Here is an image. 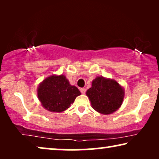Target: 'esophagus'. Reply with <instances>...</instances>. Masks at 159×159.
Here are the masks:
<instances>
[{
	"label": "esophagus",
	"mask_w": 159,
	"mask_h": 159,
	"mask_svg": "<svg viewBox=\"0 0 159 159\" xmlns=\"http://www.w3.org/2000/svg\"><path fill=\"white\" fill-rule=\"evenodd\" d=\"M80 92H81L82 94H84V93H85V92H86V89L84 88H80Z\"/></svg>",
	"instance_id": "esophagus-1"
}]
</instances>
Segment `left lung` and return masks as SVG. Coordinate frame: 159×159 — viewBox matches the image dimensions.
Returning a JSON list of instances; mask_svg holds the SVG:
<instances>
[{
	"instance_id": "obj_1",
	"label": "left lung",
	"mask_w": 159,
	"mask_h": 159,
	"mask_svg": "<svg viewBox=\"0 0 159 159\" xmlns=\"http://www.w3.org/2000/svg\"><path fill=\"white\" fill-rule=\"evenodd\" d=\"M91 106L100 114H111L121 107L125 98V90L116 80L97 77L92 87L86 92Z\"/></svg>"
}]
</instances>
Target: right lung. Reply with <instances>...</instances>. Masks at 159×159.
<instances>
[{
	"instance_id": "add662e5",
	"label": "right lung",
	"mask_w": 159,
	"mask_h": 159,
	"mask_svg": "<svg viewBox=\"0 0 159 159\" xmlns=\"http://www.w3.org/2000/svg\"><path fill=\"white\" fill-rule=\"evenodd\" d=\"M81 95L77 87L71 85L64 75H53L41 82L38 88V97L41 105L51 112H62Z\"/></svg>"
}]
</instances>
